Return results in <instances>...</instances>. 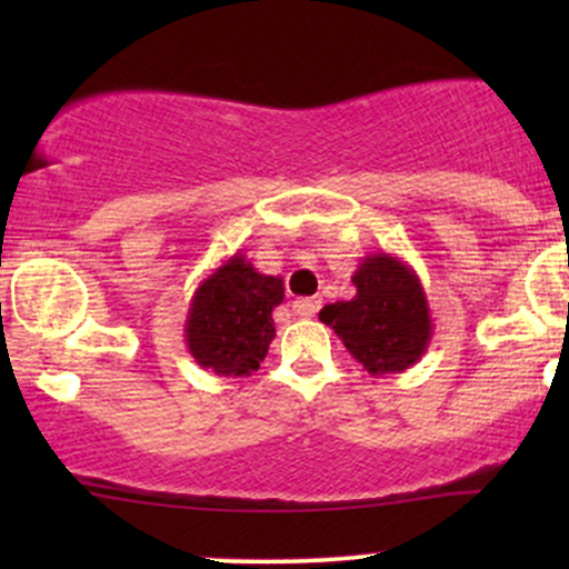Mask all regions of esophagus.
Wrapping results in <instances>:
<instances>
[{
    "label": "esophagus",
    "instance_id": "34e87169",
    "mask_svg": "<svg viewBox=\"0 0 569 569\" xmlns=\"http://www.w3.org/2000/svg\"><path fill=\"white\" fill-rule=\"evenodd\" d=\"M321 305H323L321 297L297 299V302H293V312H297V316H302V318H312L318 310H321Z\"/></svg>",
    "mask_w": 569,
    "mask_h": 569
}]
</instances>
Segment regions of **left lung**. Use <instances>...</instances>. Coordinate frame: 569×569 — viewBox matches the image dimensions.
<instances>
[{"label": "left lung", "mask_w": 569, "mask_h": 569, "mask_svg": "<svg viewBox=\"0 0 569 569\" xmlns=\"http://www.w3.org/2000/svg\"><path fill=\"white\" fill-rule=\"evenodd\" d=\"M356 297L326 305L321 321L335 329L369 375H398L426 356L433 323L420 278L393 253H369L352 272Z\"/></svg>", "instance_id": "8db88e82"}]
</instances>
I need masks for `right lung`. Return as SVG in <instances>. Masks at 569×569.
I'll list each match as a JSON object with an SVG mask.
<instances>
[{
	"label": "right lung",
	"instance_id": "obj_1",
	"mask_svg": "<svg viewBox=\"0 0 569 569\" xmlns=\"http://www.w3.org/2000/svg\"><path fill=\"white\" fill-rule=\"evenodd\" d=\"M280 302L283 278L262 276L234 253L194 289L184 323L189 356L211 375L248 377L276 337L272 310Z\"/></svg>",
	"mask_w": 569,
	"mask_h": 569
}]
</instances>
